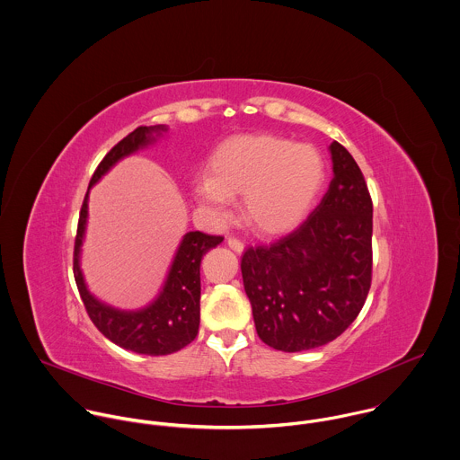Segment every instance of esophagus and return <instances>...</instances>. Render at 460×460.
<instances>
[{
	"instance_id": "obj_1",
	"label": "esophagus",
	"mask_w": 460,
	"mask_h": 460,
	"mask_svg": "<svg viewBox=\"0 0 460 460\" xmlns=\"http://www.w3.org/2000/svg\"><path fill=\"white\" fill-rule=\"evenodd\" d=\"M227 245H229L234 252H238V254H242V252H243V249H245L243 242H242V240H238V238H234V236H229V238H227Z\"/></svg>"
}]
</instances>
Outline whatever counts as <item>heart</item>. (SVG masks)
<instances>
[{
  "instance_id": "b5f03b06",
  "label": "heart",
  "mask_w": 460,
  "mask_h": 460,
  "mask_svg": "<svg viewBox=\"0 0 460 460\" xmlns=\"http://www.w3.org/2000/svg\"><path fill=\"white\" fill-rule=\"evenodd\" d=\"M324 180V162L310 145L277 136H240L220 145L208 162V178L194 196L217 218L227 217L229 198L242 196L245 222L262 234L296 227Z\"/></svg>"
}]
</instances>
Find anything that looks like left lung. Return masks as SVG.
I'll list each match as a JSON object with an SVG mask.
<instances>
[{
    "label": "left lung",
    "instance_id": "left-lung-1",
    "mask_svg": "<svg viewBox=\"0 0 460 460\" xmlns=\"http://www.w3.org/2000/svg\"><path fill=\"white\" fill-rule=\"evenodd\" d=\"M333 180L289 234L242 255L259 339L296 353L335 341L355 321L372 282V199L355 158L330 145Z\"/></svg>",
    "mask_w": 460,
    "mask_h": 460
}]
</instances>
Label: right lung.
Segmentation results:
<instances>
[{"label": "right lung", "mask_w": 460, "mask_h": 460, "mask_svg": "<svg viewBox=\"0 0 460 460\" xmlns=\"http://www.w3.org/2000/svg\"><path fill=\"white\" fill-rule=\"evenodd\" d=\"M160 130H165V127H137L118 145H114L95 169L88 190L119 158L134 154L136 150L152 143V132ZM86 217L88 192L84 196L77 222L74 245V277L84 308L99 332L123 349L150 357L171 355L190 344L198 335L201 317V259L209 249L217 247L224 236H213L201 231L187 233L176 252L160 296L152 305L143 310L123 312L95 300L88 293L83 280L79 268V251L84 236Z\"/></svg>", "instance_id": "1"}]
</instances>
